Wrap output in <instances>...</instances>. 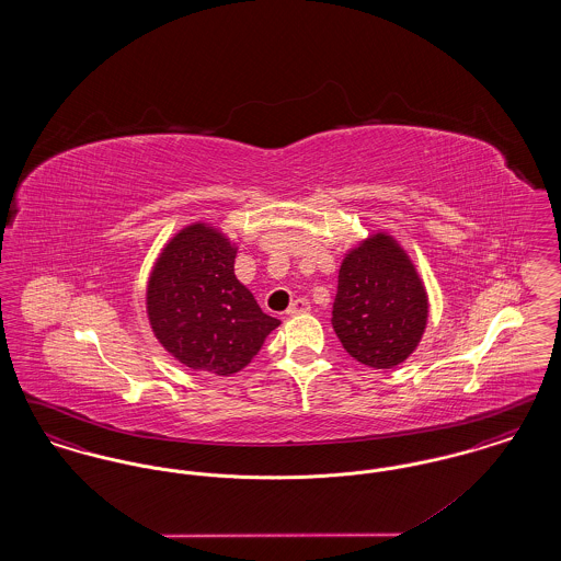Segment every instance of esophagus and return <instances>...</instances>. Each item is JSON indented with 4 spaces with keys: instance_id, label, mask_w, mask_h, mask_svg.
Wrapping results in <instances>:
<instances>
[{
    "instance_id": "esophagus-1",
    "label": "esophagus",
    "mask_w": 561,
    "mask_h": 561,
    "mask_svg": "<svg viewBox=\"0 0 561 561\" xmlns=\"http://www.w3.org/2000/svg\"><path fill=\"white\" fill-rule=\"evenodd\" d=\"M309 311H311V302L307 298H296L290 302L286 316L294 318V316H302V313H309Z\"/></svg>"
}]
</instances>
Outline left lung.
<instances>
[{"label": "left lung", "instance_id": "obj_1", "mask_svg": "<svg viewBox=\"0 0 561 561\" xmlns=\"http://www.w3.org/2000/svg\"><path fill=\"white\" fill-rule=\"evenodd\" d=\"M427 318L425 284L393 236L378 231L348 250L332 325L353 359L376 370L400 366L419 347Z\"/></svg>", "mask_w": 561, "mask_h": 561}]
</instances>
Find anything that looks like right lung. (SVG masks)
Segmentation results:
<instances>
[{"instance_id":"right-lung-1","label":"right lung","mask_w":561,"mask_h":561,"mask_svg":"<svg viewBox=\"0 0 561 561\" xmlns=\"http://www.w3.org/2000/svg\"><path fill=\"white\" fill-rule=\"evenodd\" d=\"M236 254L238 245L222 231L193 222L163 245L151 268V330L161 347L195 373H240L279 325L236 277Z\"/></svg>"}]
</instances>
